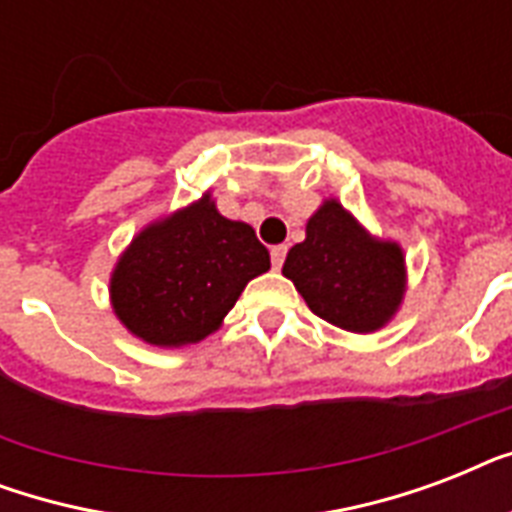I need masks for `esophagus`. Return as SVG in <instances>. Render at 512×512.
I'll list each match as a JSON object with an SVG mask.
<instances>
[{"instance_id": "1", "label": "esophagus", "mask_w": 512, "mask_h": 512, "mask_svg": "<svg viewBox=\"0 0 512 512\" xmlns=\"http://www.w3.org/2000/svg\"><path fill=\"white\" fill-rule=\"evenodd\" d=\"M284 257H287V247H284V244H279V247H271L273 268H281V265H284Z\"/></svg>"}]
</instances>
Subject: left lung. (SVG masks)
Listing matches in <instances>:
<instances>
[{"label": "left lung", "mask_w": 512, "mask_h": 512, "mask_svg": "<svg viewBox=\"0 0 512 512\" xmlns=\"http://www.w3.org/2000/svg\"><path fill=\"white\" fill-rule=\"evenodd\" d=\"M281 273L319 319L353 335L393 321L406 295V255L380 239L337 199H324L305 223V241L289 249Z\"/></svg>", "instance_id": "obj_1"}]
</instances>
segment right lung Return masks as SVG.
<instances>
[{
  "label": "right lung",
  "instance_id": "obj_1",
  "mask_svg": "<svg viewBox=\"0 0 512 512\" xmlns=\"http://www.w3.org/2000/svg\"><path fill=\"white\" fill-rule=\"evenodd\" d=\"M271 268L252 225L217 212L212 193L151 220L116 260V319L156 348H183L223 327L249 281Z\"/></svg>",
  "mask_w": 512,
  "mask_h": 512
}]
</instances>
